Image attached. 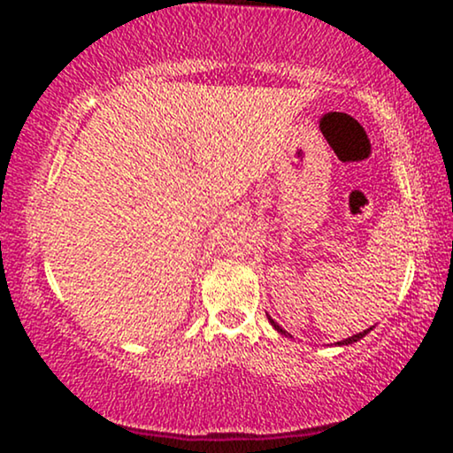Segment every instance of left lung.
Segmentation results:
<instances>
[{"mask_svg":"<svg viewBox=\"0 0 453 453\" xmlns=\"http://www.w3.org/2000/svg\"><path fill=\"white\" fill-rule=\"evenodd\" d=\"M268 319H270V324H273V327H274V330H277V332H280V334H285V336H289V339H292V334H289V332H285V330H283V327H280V326L277 324V321H274V319H273V317H270V315H268ZM372 327H375V326H372ZM372 327H368V330H364V332H360V334H353V336H349V339H345V341H339V342H336V345H339V347H342V345H353V342H357V341H360V339H364V336H366V334H368V332H371V330H372Z\"/></svg>","mask_w":453,"mask_h":453,"instance_id":"1","label":"left lung"}]
</instances>
